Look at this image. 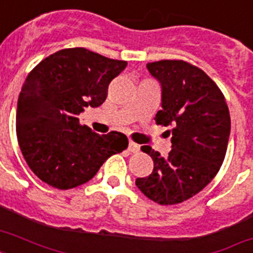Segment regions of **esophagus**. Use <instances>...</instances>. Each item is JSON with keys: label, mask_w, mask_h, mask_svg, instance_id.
<instances>
[{"label": "esophagus", "mask_w": 253, "mask_h": 253, "mask_svg": "<svg viewBox=\"0 0 253 253\" xmlns=\"http://www.w3.org/2000/svg\"><path fill=\"white\" fill-rule=\"evenodd\" d=\"M128 151L132 152V154H135V152H138L139 151V146L138 144H135V143L130 142V144H128Z\"/></svg>", "instance_id": "esophagus-1"}]
</instances>
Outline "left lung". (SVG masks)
I'll return each mask as SVG.
<instances>
[{
    "instance_id": "1",
    "label": "left lung",
    "mask_w": 253,
    "mask_h": 253,
    "mask_svg": "<svg viewBox=\"0 0 253 253\" xmlns=\"http://www.w3.org/2000/svg\"><path fill=\"white\" fill-rule=\"evenodd\" d=\"M147 69L162 85V110L155 119L172 127L166 131L172 135V151L163 158L143 146L154 170L135 184L156 204L176 205L200 193L219 170L231 130L230 111L218 85L196 65L160 60Z\"/></svg>"
}]
</instances>
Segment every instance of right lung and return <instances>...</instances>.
<instances>
[{"label":"right lung","instance_id":"right-lung-1","mask_svg":"<svg viewBox=\"0 0 253 253\" xmlns=\"http://www.w3.org/2000/svg\"><path fill=\"white\" fill-rule=\"evenodd\" d=\"M126 65L77 47L49 55L29 73L18 97L17 138L27 166L43 182L76 188L126 150L125 134L98 135L79 119L84 107L102 105L110 81Z\"/></svg>","mask_w":253,"mask_h":253}]
</instances>
